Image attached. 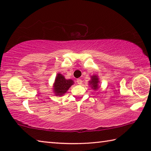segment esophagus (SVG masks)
<instances>
[{"mask_svg":"<svg viewBox=\"0 0 151 151\" xmlns=\"http://www.w3.org/2000/svg\"><path fill=\"white\" fill-rule=\"evenodd\" d=\"M76 83H77L78 85H81L82 83H83V81H82L81 78H78L77 80H76Z\"/></svg>","mask_w":151,"mask_h":151,"instance_id":"obj_1","label":"esophagus"}]
</instances>
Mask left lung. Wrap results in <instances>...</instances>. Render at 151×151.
<instances>
[{"label": "left lung", "instance_id": "1", "mask_svg": "<svg viewBox=\"0 0 151 151\" xmlns=\"http://www.w3.org/2000/svg\"><path fill=\"white\" fill-rule=\"evenodd\" d=\"M99 78L98 76L96 75H93L91 76V80L89 81V85L91 86V88L93 89V90H97L99 88Z\"/></svg>", "mask_w": 151, "mask_h": 151}]
</instances>
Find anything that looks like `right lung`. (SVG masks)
<instances>
[{
	"label": "right lung",
	"mask_w": 151,
	"mask_h": 151,
	"mask_svg": "<svg viewBox=\"0 0 151 151\" xmlns=\"http://www.w3.org/2000/svg\"><path fill=\"white\" fill-rule=\"evenodd\" d=\"M74 84L73 81L71 79H66L63 75L58 73L56 76L55 81L53 86V91L56 96H63L66 93L71 86Z\"/></svg>",
	"instance_id": "obj_1"
}]
</instances>
